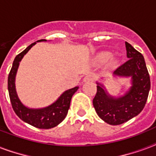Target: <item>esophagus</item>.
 <instances>
[{"instance_id":"obj_1","label":"esophagus","mask_w":156,"mask_h":156,"mask_svg":"<svg viewBox=\"0 0 156 156\" xmlns=\"http://www.w3.org/2000/svg\"><path fill=\"white\" fill-rule=\"evenodd\" d=\"M94 76H92V75H87L84 78V82H89V81H94Z\"/></svg>"}]
</instances>
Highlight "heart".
<instances>
[{"mask_svg": "<svg viewBox=\"0 0 156 156\" xmlns=\"http://www.w3.org/2000/svg\"><path fill=\"white\" fill-rule=\"evenodd\" d=\"M111 57H112V54H110V53L104 52V53H102V54L98 56V61H99L100 62H105L108 61Z\"/></svg>", "mask_w": 156, "mask_h": 156, "instance_id": "b5f03b06", "label": "heart"}]
</instances>
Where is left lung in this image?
Here are the masks:
<instances>
[{
	"label": "left lung",
	"mask_w": 156,
	"mask_h": 156,
	"mask_svg": "<svg viewBox=\"0 0 156 156\" xmlns=\"http://www.w3.org/2000/svg\"><path fill=\"white\" fill-rule=\"evenodd\" d=\"M128 61L119 66L115 75L132 76L133 85L124 97L114 98L107 94L102 85L98 84L97 93L93 104L98 116L112 125L121 124L137 115L147 102L151 80L142 54L125 42Z\"/></svg>",
	"instance_id": "left-lung-1"
}]
</instances>
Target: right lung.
Here are the masks:
<instances>
[{"label":"right lung","instance_id":"add662e5","mask_svg":"<svg viewBox=\"0 0 156 156\" xmlns=\"http://www.w3.org/2000/svg\"><path fill=\"white\" fill-rule=\"evenodd\" d=\"M42 41L44 40H40L37 41ZM35 44L36 42L31 44L23 51L15 57L11 70L8 76V90H9V99L12 107L15 114L22 120L38 129H48L57 126L65 119L67 112L69 110L71 99L79 87H75L73 89L65 91L54 103L43 109H29L27 107H24L19 101L16 94L14 80H15L17 70L19 67V62L21 61L23 57Z\"/></svg>","mask_w":156,"mask_h":156}]
</instances>
